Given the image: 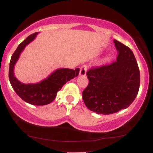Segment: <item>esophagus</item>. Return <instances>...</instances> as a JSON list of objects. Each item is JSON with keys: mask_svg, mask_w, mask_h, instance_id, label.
<instances>
[{"mask_svg": "<svg viewBox=\"0 0 153 153\" xmlns=\"http://www.w3.org/2000/svg\"><path fill=\"white\" fill-rule=\"evenodd\" d=\"M86 72H87V65H83L80 67V75L81 76H85L86 75Z\"/></svg>", "mask_w": 153, "mask_h": 153, "instance_id": "34e87169", "label": "esophagus"}]
</instances>
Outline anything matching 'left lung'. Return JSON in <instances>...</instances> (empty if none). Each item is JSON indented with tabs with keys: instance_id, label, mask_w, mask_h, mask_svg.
<instances>
[{
	"instance_id": "obj_1",
	"label": "left lung",
	"mask_w": 153,
	"mask_h": 153,
	"mask_svg": "<svg viewBox=\"0 0 153 153\" xmlns=\"http://www.w3.org/2000/svg\"><path fill=\"white\" fill-rule=\"evenodd\" d=\"M114 42L119 53L117 61L89 70L88 85L82 94L87 108L99 114L127 108L140 88V70L132 51L117 40Z\"/></svg>"
}]
</instances>
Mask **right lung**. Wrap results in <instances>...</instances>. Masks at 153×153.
<instances>
[{
  "label": "right lung",
  "mask_w": 153,
  "mask_h": 153,
  "mask_svg": "<svg viewBox=\"0 0 153 153\" xmlns=\"http://www.w3.org/2000/svg\"><path fill=\"white\" fill-rule=\"evenodd\" d=\"M38 33L31 34L17 47L10 59L8 77L12 88L21 99L31 105L44 106L54 101L57 92L62 88L63 85L78 76L80 69L59 68L51 73L46 79L36 83L25 84L19 81L15 77L13 72L15 64L26 45L36 38Z\"/></svg>",
  "instance_id": "obj_1"
}]
</instances>
